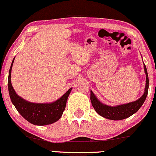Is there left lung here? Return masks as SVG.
I'll list each match as a JSON object with an SVG mask.
<instances>
[{
	"mask_svg": "<svg viewBox=\"0 0 156 156\" xmlns=\"http://www.w3.org/2000/svg\"><path fill=\"white\" fill-rule=\"evenodd\" d=\"M144 70L146 74V89L144 95L140 99L136 100V101L131 102V103L123 104L116 106H109L104 105L101 104L99 100L97 99L94 93L91 91L90 99L94 108L96 112L99 114L100 116L104 117V118L111 119V120H122V119H126L128 117L131 116V115L137 112V111L141 107L143 104L144 103L145 100L146 99L148 91L149 80L148 72L146 65L144 64Z\"/></svg>",
	"mask_w": 156,
	"mask_h": 156,
	"instance_id": "left-lung-1",
	"label": "left lung"
}]
</instances>
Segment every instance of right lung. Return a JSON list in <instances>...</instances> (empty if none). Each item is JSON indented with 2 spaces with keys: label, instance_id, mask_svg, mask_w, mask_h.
I'll use <instances>...</instances> for the list:
<instances>
[{
  "label": "right lung",
  "instance_id": "add662e5",
  "mask_svg": "<svg viewBox=\"0 0 156 156\" xmlns=\"http://www.w3.org/2000/svg\"><path fill=\"white\" fill-rule=\"evenodd\" d=\"M14 59L9 70L8 86L10 99L17 111L23 118L34 125L44 126L56 122L61 118L65 109L67 98L72 88L69 89L60 99L51 104H34L25 101L17 95L11 84L10 75Z\"/></svg>",
  "mask_w": 156,
  "mask_h": 156
}]
</instances>
